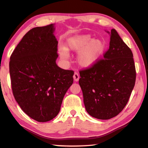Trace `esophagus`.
I'll list each match as a JSON object with an SVG mask.
<instances>
[{
	"instance_id": "1",
	"label": "esophagus",
	"mask_w": 148,
	"mask_h": 148,
	"mask_svg": "<svg viewBox=\"0 0 148 148\" xmlns=\"http://www.w3.org/2000/svg\"><path fill=\"white\" fill-rule=\"evenodd\" d=\"M73 77H74V80L75 82H77L79 80V74H77V73H76V72H75L74 74V76H73Z\"/></svg>"
}]
</instances>
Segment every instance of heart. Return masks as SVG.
<instances>
[{"instance_id": "heart-1", "label": "heart", "mask_w": 148, "mask_h": 148, "mask_svg": "<svg viewBox=\"0 0 148 148\" xmlns=\"http://www.w3.org/2000/svg\"><path fill=\"white\" fill-rule=\"evenodd\" d=\"M105 49L104 42L94 39L89 34H80L70 38L66 42V47H59V53L61 58H69L68 50L76 53L77 62L83 68H89L98 61Z\"/></svg>"}]
</instances>
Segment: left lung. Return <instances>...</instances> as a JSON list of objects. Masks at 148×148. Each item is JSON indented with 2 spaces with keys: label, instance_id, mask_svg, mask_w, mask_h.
Segmentation results:
<instances>
[{
  "label": "left lung",
  "instance_id": "8db88e82",
  "mask_svg": "<svg viewBox=\"0 0 148 148\" xmlns=\"http://www.w3.org/2000/svg\"><path fill=\"white\" fill-rule=\"evenodd\" d=\"M79 75L84 105L90 116L109 119L123 110L134 88L136 70L131 49L114 29L104 59Z\"/></svg>",
  "mask_w": 148,
  "mask_h": 148
}]
</instances>
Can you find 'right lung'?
Wrapping results in <instances>:
<instances>
[{
	"label": "right lung",
	"instance_id": "obj_1",
	"mask_svg": "<svg viewBox=\"0 0 148 148\" xmlns=\"http://www.w3.org/2000/svg\"><path fill=\"white\" fill-rule=\"evenodd\" d=\"M54 24L35 27L23 37L10 61L12 92L21 110L38 122L59 114L74 72L56 64L58 42Z\"/></svg>",
	"mask_w": 148,
	"mask_h": 148
}]
</instances>
